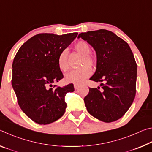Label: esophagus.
<instances>
[{
	"instance_id": "esophagus-1",
	"label": "esophagus",
	"mask_w": 152,
	"mask_h": 152,
	"mask_svg": "<svg viewBox=\"0 0 152 152\" xmlns=\"http://www.w3.org/2000/svg\"><path fill=\"white\" fill-rule=\"evenodd\" d=\"M74 88H75V89L76 90V89H78V88H79L80 86L78 85V84H74Z\"/></svg>"
}]
</instances>
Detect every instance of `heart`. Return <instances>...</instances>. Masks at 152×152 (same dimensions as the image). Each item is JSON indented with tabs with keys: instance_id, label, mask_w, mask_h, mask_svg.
Listing matches in <instances>:
<instances>
[{
	"instance_id": "heart-1",
	"label": "heart",
	"mask_w": 152,
	"mask_h": 152,
	"mask_svg": "<svg viewBox=\"0 0 152 152\" xmlns=\"http://www.w3.org/2000/svg\"><path fill=\"white\" fill-rule=\"evenodd\" d=\"M74 50L82 56L80 66H83L80 68L72 70L66 74L65 80L66 82L74 84H81L91 76V69L96 64V58L91 54V47L86 41H79L74 46ZM68 51L63 50L60 53L58 58V64L59 68L61 71L66 72L68 70Z\"/></svg>"
}]
</instances>
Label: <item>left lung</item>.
<instances>
[{
  "mask_svg": "<svg viewBox=\"0 0 152 152\" xmlns=\"http://www.w3.org/2000/svg\"><path fill=\"white\" fill-rule=\"evenodd\" d=\"M81 37L96 53V70L90 80L103 82L100 87L89 88L84 101L92 116L105 123L121 118L135 99L137 64L129 45L106 29L81 33Z\"/></svg>",
  "mask_w": 152,
  "mask_h": 152,
  "instance_id": "left-lung-1",
  "label": "left lung"
}]
</instances>
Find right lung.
<instances>
[{
	"instance_id": "1",
	"label": "right lung",
	"mask_w": 152,
	"mask_h": 152,
	"mask_svg": "<svg viewBox=\"0 0 152 152\" xmlns=\"http://www.w3.org/2000/svg\"><path fill=\"white\" fill-rule=\"evenodd\" d=\"M77 35L39 33L23 43L14 58L11 82L18 104L38 124H50L65 113V96L74 91V85L50 87L64 78L58 56Z\"/></svg>"
}]
</instances>
